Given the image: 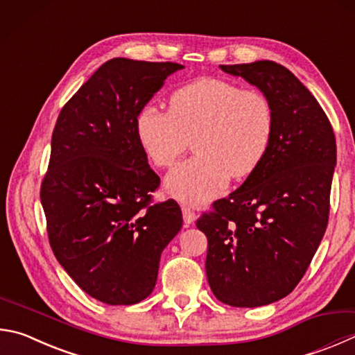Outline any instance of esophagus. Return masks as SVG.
I'll return each mask as SVG.
<instances>
[{
    "instance_id": "obj_1",
    "label": "esophagus",
    "mask_w": 355,
    "mask_h": 355,
    "mask_svg": "<svg viewBox=\"0 0 355 355\" xmlns=\"http://www.w3.org/2000/svg\"><path fill=\"white\" fill-rule=\"evenodd\" d=\"M182 211H183V220L186 225H191L196 222V212L194 209H191L189 206H182Z\"/></svg>"
}]
</instances>
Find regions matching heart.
Wrapping results in <instances>:
<instances>
[{
  "label": "heart",
  "instance_id": "obj_1",
  "mask_svg": "<svg viewBox=\"0 0 355 355\" xmlns=\"http://www.w3.org/2000/svg\"><path fill=\"white\" fill-rule=\"evenodd\" d=\"M169 112L146 105L137 116L141 146L158 167H171L188 149L197 153L166 178L167 192L188 205L220 194L230 177L251 175L266 158L275 132L273 105L259 89L220 77H200L173 89Z\"/></svg>",
  "mask_w": 355,
  "mask_h": 355
}]
</instances>
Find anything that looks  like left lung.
<instances>
[{
    "instance_id": "1",
    "label": "left lung",
    "mask_w": 355,
    "mask_h": 355,
    "mask_svg": "<svg viewBox=\"0 0 355 355\" xmlns=\"http://www.w3.org/2000/svg\"><path fill=\"white\" fill-rule=\"evenodd\" d=\"M220 68L267 96L275 132L261 166L197 218L208 239L206 278L225 304L266 306L292 292L323 239L335 135L317 99L286 67L259 60Z\"/></svg>"
}]
</instances>
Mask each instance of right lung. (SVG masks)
Here are the masks:
<instances>
[{
    "label": "right lung",
    "instance_id": "add662e5",
    "mask_svg": "<svg viewBox=\"0 0 355 355\" xmlns=\"http://www.w3.org/2000/svg\"><path fill=\"white\" fill-rule=\"evenodd\" d=\"M112 59L57 118L40 198L51 248L83 292L130 306L155 287L161 251L182 228L175 200L153 203L159 177L137 133L141 108L182 69Z\"/></svg>",
    "mask_w": 355,
    "mask_h": 355
}]
</instances>
